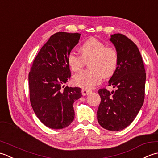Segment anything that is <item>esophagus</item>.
Listing matches in <instances>:
<instances>
[{"mask_svg": "<svg viewBox=\"0 0 158 158\" xmlns=\"http://www.w3.org/2000/svg\"><path fill=\"white\" fill-rule=\"evenodd\" d=\"M91 91H90V90L85 89H83L82 90V95H84V96H85V95H86L89 94V93H91Z\"/></svg>", "mask_w": 158, "mask_h": 158, "instance_id": "34e87169", "label": "esophagus"}]
</instances>
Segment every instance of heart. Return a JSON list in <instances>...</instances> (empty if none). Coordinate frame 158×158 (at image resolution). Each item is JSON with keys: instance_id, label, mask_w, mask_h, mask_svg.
<instances>
[{"instance_id": "obj_1", "label": "heart", "mask_w": 158, "mask_h": 158, "mask_svg": "<svg viewBox=\"0 0 158 158\" xmlns=\"http://www.w3.org/2000/svg\"><path fill=\"white\" fill-rule=\"evenodd\" d=\"M81 56L71 52L67 56V63L73 72H78L89 61L91 69L82 70L73 78L76 86L92 89L101 82L103 77L108 78L114 74L118 64V53L116 48L106 46L102 41L91 37L80 47Z\"/></svg>"}]
</instances>
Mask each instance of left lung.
I'll list each match as a JSON object with an SVG mask.
<instances>
[{
    "mask_svg": "<svg viewBox=\"0 0 158 158\" xmlns=\"http://www.w3.org/2000/svg\"><path fill=\"white\" fill-rule=\"evenodd\" d=\"M118 53L117 69L109 80L108 86L98 91L101 97L97 115L101 126L110 131H120L130 125L144 103L146 72L143 58L137 46L125 35H111Z\"/></svg>",
    "mask_w": 158,
    "mask_h": 158,
    "instance_id": "8db88e82",
    "label": "left lung"
}]
</instances>
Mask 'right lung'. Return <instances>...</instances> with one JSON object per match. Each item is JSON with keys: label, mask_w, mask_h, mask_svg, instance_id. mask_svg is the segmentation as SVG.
Listing matches in <instances>:
<instances>
[{"label": "right lung", "mask_w": 158, "mask_h": 158, "mask_svg": "<svg viewBox=\"0 0 158 158\" xmlns=\"http://www.w3.org/2000/svg\"><path fill=\"white\" fill-rule=\"evenodd\" d=\"M80 37L78 33L52 35L35 58L28 73L32 108L41 123L54 130L72 123L73 103L82 97L80 88L63 85L71 78L67 56Z\"/></svg>", "instance_id": "add662e5"}]
</instances>
